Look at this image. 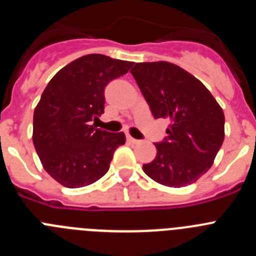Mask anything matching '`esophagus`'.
Wrapping results in <instances>:
<instances>
[{"instance_id":"obj_1","label":"esophagus","mask_w":256,"mask_h":256,"mask_svg":"<svg viewBox=\"0 0 256 256\" xmlns=\"http://www.w3.org/2000/svg\"><path fill=\"white\" fill-rule=\"evenodd\" d=\"M126 141L128 142H130V144H140V140H136V138H133V137H130V134L126 136Z\"/></svg>"}]
</instances>
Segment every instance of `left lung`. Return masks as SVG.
Wrapping results in <instances>:
<instances>
[{
	"instance_id": "obj_1",
	"label": "left lung",
	"mask_w": 256,
	"mask_h": 256,
	"mask_svg": "<svg viewBox=\"0 0 256 256\" xmlns=\"http://www.w3.org/2000/svg\"><path fill=\"white\" fill-rule=\"evenodd\" d=\"M130 73L154 118L170 122L144 172L164 186L196 182L209 170L224 140L222 108L198 79L170 62H137Z\"/></svg>"
}]
</instances>
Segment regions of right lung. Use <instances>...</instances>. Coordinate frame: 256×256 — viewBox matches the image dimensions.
<instances>
[{
    "label": "right lung",
    "instance_id": "add662e5",
    "mask_svg": "<svg viewBox=\"0 0 256 256\" xmlns=\"http://www.w3.org/2000/svg\"><path fill=\"white\" fill-rule=\"evenodd\" d=\"M133 62L91 54L68 64L50 80L33 115V144L44 170L69 188L108 173L123 132L96 128L105 108V88L128 73Z\"/></svg>",
    "mask_w": 256,
    "mask_h": 256
}]
</instances>
